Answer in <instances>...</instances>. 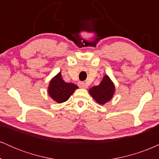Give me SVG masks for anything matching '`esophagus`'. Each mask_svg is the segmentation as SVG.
Returning a JSON list of instances; mask_svg holds the SVG:
<instances>
[{"instance_id": "34e87169", "label": "esophagus", "mask_w": 159, "mask_h": 159, "mask_svg": "<svg viewBox=\"0 0 159 159\" xmlns=\"http://www.w3.org/2000/svg\"><path fill=\"white\" fill-rule=\"evenodd\" d=\"M78 84L80 87H81V88H87V87H88V86L87 85V84L84 83V82H83V81H79L78 82Z\"/></svg>"}]
</instances>
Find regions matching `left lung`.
I'll list each match as a JSON object with an SVG mask.
<instances>
[{
  "label": "left lung",
  "mask_w": 159,
  "mask_h": 159,
  "mask_svg": "<svg viewBox=\"0 0 159 159\" xmlns=\"http://www.w3.org/2000/svg\"><path fill=\"white\" fill-rule=\"evenodd\" d=\"M114 90L115 87L113 82L111 81L108 76L105 75L100 84L92 87L89 92L98 103L104 105L113 97Z\"/></svg>",
  "instance_id": "obj_1"
}]
</instances>
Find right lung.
<instances>
[{
  "mask_svg": "<svg viewBox=\"0 0 159 159\" xmlns=\"http://www.w3.org/2000/svg\"><path fill=\"white\" fill-rule=\"evenodd\" d=\"M78 87V86L74 84L66 83L60 72L50 81L48 93L54 101L58 103H62L67 101Z\"/></svg>",
  "mask_w": 159,
  "mask_h": 159,
  "instance_id": "right-lung-1",
  "label": "right lung"
}]
</instances>
